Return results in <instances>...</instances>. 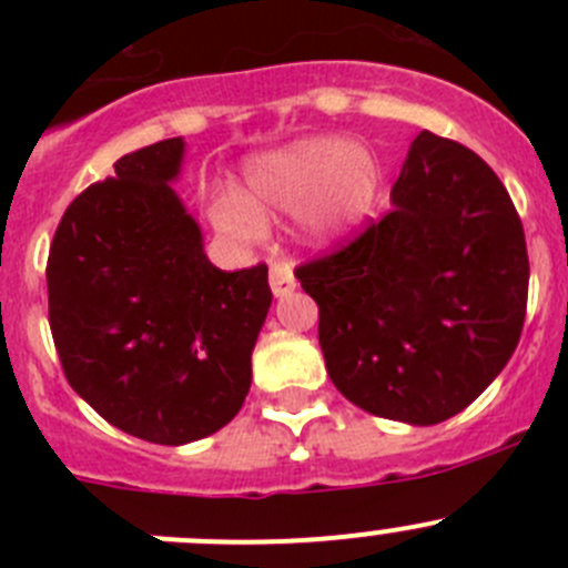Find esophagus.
<instances>
[{"label": "esophagus", "instance_id": "34e87169", "mask_svg": "<svg viewBox=\"0 0 568 568\" xmlns=\"http://www.w3.org/2000/svg\"><path fill=\"white\" fill-rule=\"evenodd\" d=\"M268 285H272L274 296H288L291 291L296 288V277L291 263H274V266L268 268Z\"/></svg>", "mask_w": 568, "mask_h": 568}]
</instances>
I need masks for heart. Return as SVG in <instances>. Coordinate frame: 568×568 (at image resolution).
<instances>
[{"label":"heart","instance_id":"heart-1","mask_svg":"<svg viewBox=\"0 0 568 568\" xmlns=\"http://www.w3.org/2000/svg\"><path fill=\"white\" fill-rule=\"evenodd\" d=\"M376 192L379 168L368 151L341 136H307L252 156L239 192L216 194L209 214L216 231L247 244L261 242L272 216L300 214L307 242L326 247L365 220Z\"/></svg>","mask_w":568,"mask_h":568}]
</instances>
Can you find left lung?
<instances>
[{
  "label": "left lung",
  "mask_w": 568,
  "mask_h": 568,
  "mask_svg": "<svg viewBox=\"0 0 568 568\" xmlns=\"http://www.w3.org/2000/svg\"><path fill=\"white\" fill-rule=\"evenodd\" d=\"M390 203L385 220L296 277L318 305L332 385L371 415L434 426L511 359L528 247L500 178L432 131L412 142Z\"/></svg>",
  "instance_id": "8db88e82"
}]
</instances>
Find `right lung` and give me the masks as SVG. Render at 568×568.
Segmentation results:
<instances>
[{
    "mask_svg": "<svg viewBox=\"0 0 568 568\" xmlns=\"http://www.w3.org/2000/svg\"><path fill=\"white\" fill-rule=\"evenodd\" d=\"M183 136L125 153L49 250V324L71 387L120 432L186 445L242 409L268 268L222 272L178 197Z\"/></svg>",
    "mask_w": 568,
    "mask_h": 568,
    "instance_id": "add662e5",
    "label": "right lung"
}]
</instances>
